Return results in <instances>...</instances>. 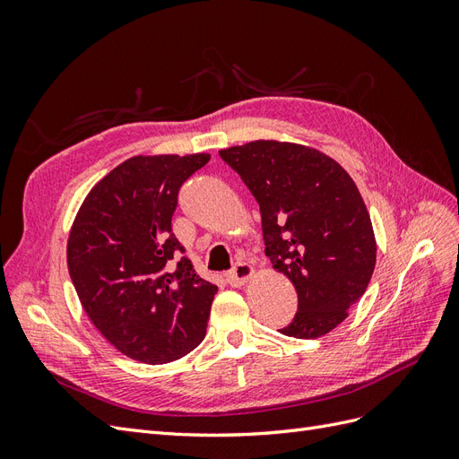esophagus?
Segmentation results:
<instances>
[{
    "label": "esophagus",
    "instance_id": "esophagus-1",
    "mask_svg": "<svg viewBox=\"0 0 459 459\" xmlns=\"http://www.w3.org/2000/svg\"><path fill=\"white\" fill-rule=\"evenodd\" d=\"M255 275V268L251 266L248 262H238L235 266L226 273V280L230 285L233 287H239V285H245L248 277Z\"/></svg>",
    "mask_w": 459,
    "mask_h": 459
}]
</instances>
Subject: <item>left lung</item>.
<instances>
[{
    "instance_id": "obj_1",
    "label": "left lung",
    "mask_w": 459,
    "mask_h": 459,
    "mask_svg": "<svg viewBox=\"0 0 459 459\" xmlns=\"http://www.w3.org/2000/svg\"><path fill=\"white\" fill-rule=\"evenodd\" d=\"M220 157L251 189L273 268L287 275L299 310L287 337L317 339L335 329L366 293L377 258L362 195L342 166L317 149L258 140Z\"/></svg>"
}]
</instances>
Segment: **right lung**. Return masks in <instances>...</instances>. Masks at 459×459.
Here are the masks:
<instances>
[{
    "label": "right lung",
    "instance_id": "obj_1",
    "mask_svg": "<svg viewBox=\"0 0 459 459\" xmlns=\"http://www.w3.org/2000/svg\"><path fill=\"white\" fill-rule=\"evenodd\" d=\"M208 160L206 152L124 160L88 193L68 235V273L82 307L137 362H174L204 339L218 287L193 270L172 214L179 187Z\"/></svg>",
    "mask_w": 459,
    "mask_h": 459
}]
</instances>
